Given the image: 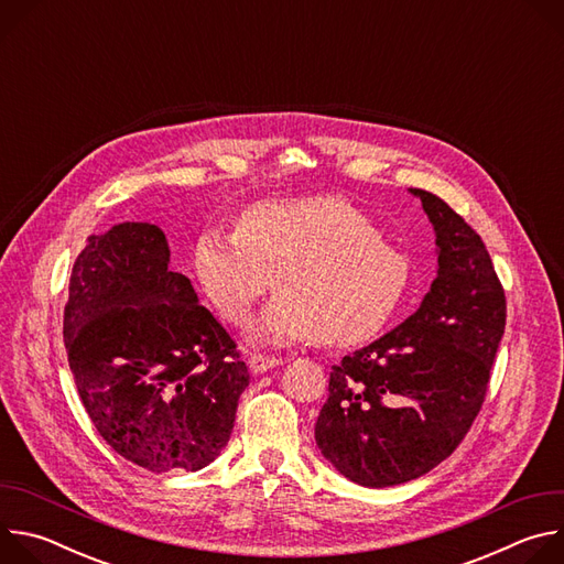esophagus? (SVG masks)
I'll return each mask as SVG.
<instances>
[{
    "mask_svg": "<svg viewBox=\"0 0 564 564\" xmlns=\"http://www.w3.org/2000/svg\"><path fill=\"white\" fill-rule=\"evenodd\" d=\"M250 370L254 372V375H259V372H265V370H270V368H274V366H279L281 364V359L279 357H270V355H252L250 357Z\"/></svg>",
    "mask_w": 564,
    "mask_h": 564,
    "instance_id": "esophagus-1",
    "label": "esophagus"
}]
</instances>
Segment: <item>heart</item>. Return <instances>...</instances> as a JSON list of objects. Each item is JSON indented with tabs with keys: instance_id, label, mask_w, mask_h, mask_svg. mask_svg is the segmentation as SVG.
Returning <instances> with one entry per match:
<instances>
[{
	"instance_id": "heart-1",
	"label": "heart",
	"mask_w": 564,
	"mask_h": 564,
	"mask_svg": "<svg viewBox=\"0 0 564 564\" xmlns=\"http://www.w3.org/2000/svg\"><path fill=\"white\" fill-rule=\"evenodd\" d=\"M194 272L234 326L246 324L274 279L279 294L252 326V337L272 346L316 337L328 346L366 344L411 283L409 257L361 209L335 196L259 203L238 216L236 231H203Z\"/></svg>"
}]
</instances>
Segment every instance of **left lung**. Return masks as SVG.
<instances>
[{
    "label": "left lung",
    "mask_w": 564,
    "mask_h": 564,
    "mask_svg": "<svg viewBox=\"0 0 564 564\" xmlns=\"http://www.w3.org/2000/svg\"><path fill=\"white\" fill-rule=\"evenodd\" d=\"M422 198L440 270L404 324L333 366L314 440L361 487H394L444 462L470 431L507 326L505 288L479 234L440 196Z\"/></svg>",
    "instance_id": "left-lung-1"
}]
</instances>
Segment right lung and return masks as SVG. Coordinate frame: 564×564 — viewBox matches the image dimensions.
<instances>
[{"instance_id":"1","label":"right lung","mask_w":564,"mask_h":564,"mask_svg":"<svg viewBox=\"0 0 564 564\" xmlns=\"http://www.w3.org/2000/svg\"><path fill=\"white\" fill-rule=\"evenodd\" d=\"M64 346L79 399L124 459L198 470L227 446L250 383L236 341L170 270L163 229L120 223L75 259Z\"/></svg>"}]
</instances>
